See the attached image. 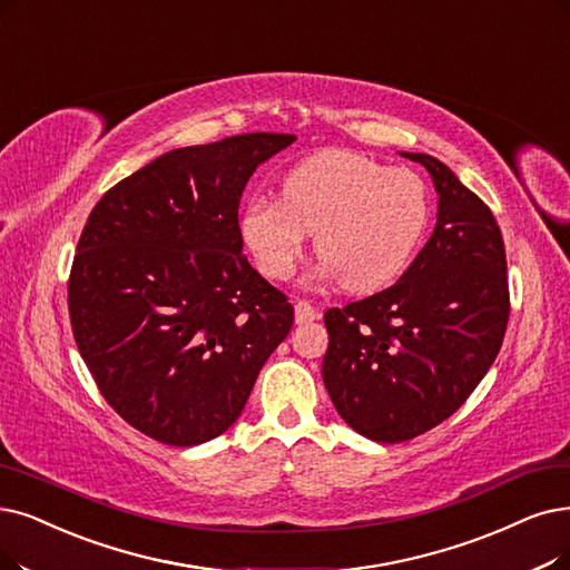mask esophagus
Returning <instances> with one entry per match:
<instances>
[{
	"label": "esophagus",
	"instance_id": "34e87169",
	"mask_svg": "<svg viewBox=\"0 0 570 570\" xmlns=\"http://www.w3.org/2000/svg\"><path fill=\"white\" fill-rule=\"evenodd\" d=\"M321 317V313H317L308 302H297L294 304V323L297 325H306V323H313Z\"/></svg>",
	"mask_w": 570,
	"mask_h": 570
}]
</instances>
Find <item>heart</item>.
Here are the masks:
<instances>
[{
  "label": "heart",
  "mask_w": 570,
  "mask_h": 570,
  "mask_svg": "<svg viewBox=\"0 0 570 570\" xmlns=\"http://www.w3.org/2000/svg\"><path fill=\"white\" fill-rule=\"evenodd\" d=\"M428 187L412 168H385L374 158L325 149L294 164L283 198L257 196L240 213V238L259 271L287 281L311 234L321 262L315 281H344L357 294L395 283L425 234Z\"/></svg>",
  "instance_id": "b5f03b06"
}]
</instances>
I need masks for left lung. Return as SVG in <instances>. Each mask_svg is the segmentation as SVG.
<instances>
[{"instance_id":"left-lung-1","label":"left lung","mask_w":570,"mask_h":570,"mask_svg":"<svg viewBox=\"0 0 570 570\" xmlns=\"http://www.w3.org/2000/svg\"><path fill=\"white\" fill-rule=\"evenodd\" d=\"M400 156L432 177L435 232L393 287L325 313V389L341 419L383 444L456 412L493 364L510 315L505 245L491 210L435 156Z\"/></svg>"}]
</instances>
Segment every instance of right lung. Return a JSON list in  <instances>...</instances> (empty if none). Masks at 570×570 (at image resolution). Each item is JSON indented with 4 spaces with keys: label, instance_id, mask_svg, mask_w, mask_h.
Returning <instances> with one entry per match:
<instances>
[{
    "label": "right lung",
    "instance_id": "obj_1",
    "mask_svg": "<svg viewBox=\"0 0 570 570\" xmlns=\"http://www.w3.org/2000/svg\"><path fill=\"white\" fill-rule=\"evenodd\" d=\"M294 135L181 147L111 187L88 215L67 302L100 393L145 435L196 446L240 416L294 308L243 257L238 203Z\"/></svg>",
    "mask_w": 570,
    "mask_h": 570
}]
</instances>
